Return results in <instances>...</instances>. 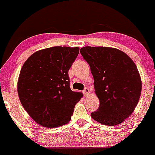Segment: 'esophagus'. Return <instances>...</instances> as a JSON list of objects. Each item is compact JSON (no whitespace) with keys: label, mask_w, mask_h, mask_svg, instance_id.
Here are the masks:
<instances>
[{"label":"esophagus","mask_w":155,"mask_h":155,"mask_svg":"<svg viewBox=\"0 0 155 155\" xmlns=\"http://www.w3.org/2000/svg\"><path fill=\"white\" fill-rule=\"evenodd\" d=\"M83 92H84L85 96H88L89 94H90V91H89V89H88V88H85Z\"/></svg>","instance_id":"34e87169"}]
</instances>
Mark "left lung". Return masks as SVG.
<instances>
[{
	"instance_id": "1",
	"label": "left lung",
	"mask_w": 155,
	"mask_h": 155,
	"mask_svg": "<svg viewBox=\"0 0 155 155\" xmlns=\"http://www.w3.org/2000/svg\"><path fill=\"white\" fill-rule=\"evenodd\" d=\"M80 52L90 66L100 101L91 117L106 126L122 124L132 114L140 97L142 82L135 64L115 48L85 46Z\"/></svg>"
}]
</instances>
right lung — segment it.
Listing matches in <instances>:
<instances>
[{"label": "right lung", "mask_w": 155, "mask_h": 155, "mask_svg": "<svg viewBox=\"0 0 155 155\" xmlns=\"http://www.w3.org/2000/svg\"><path fill=\"white\" fill-rule=\"evenodd\" d=\"M79 47L54 46L37 51L23 65L18 81L20 101L33 120L46 128L70 121L83 94L69 86L68 71Z\"/></svg>", "instance_id": "1"}]
</instances>
